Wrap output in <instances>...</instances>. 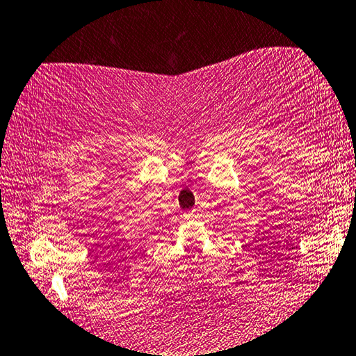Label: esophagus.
I'll return each instance as SVG.
<instances>
[{"instance_id":"obj_1","label":"esophagus","mask_w":356,"mask_h":356,"mask_svg":"<svg viewBox=\"0 0 356 356\" xmlns=\"http://www.w3.org/2000/svg\"><path fill=\"white\" fill-rule=\"evenodd\" d=\"M195 216V210H191L188 215H186V218H194Z\"/></svg>"}]
</instances>
